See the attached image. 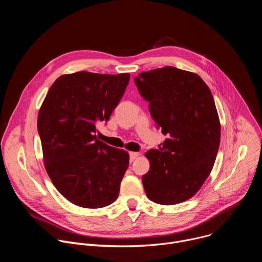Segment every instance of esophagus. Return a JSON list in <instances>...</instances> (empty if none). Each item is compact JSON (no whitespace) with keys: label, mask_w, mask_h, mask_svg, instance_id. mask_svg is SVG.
I'll use <instances>...</instances> for the list:
<instances>
[{"label":"esophagus","mask_w":262,"mask_h":262,"mask_svg":"<svg viewBox=\"0 0 262 262\" xmlns=\"http://www.w3.org/2000/svg\"><path fill=\"white\" fill-rule=\"evenodd\" d=\"M140 156L139 152H129V161L134 162Z\"/></svg>","instance_id":"34e87169"}]
</instances>
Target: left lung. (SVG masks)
Segmentation results:
<instances>
[{
	"instance_id": "left-lung-1",
	"label": "left lung",
	"mask_w": 262,
	"mask_h": 262,
	"mask_svg": "<svg viewBox=\"0 0 262 262\" xmlns=\"http://www.w3.org/2000/svg\"><path fill=\"white\" fill-rule=\"evenodd\" d=\"M149 102L158 128L168 137L146 157L150 169L142 176L147 197L173 205L192 198L213 167L221 126L212 94L196 73L166 66L135 78Z\"/></svg>"
}]
</instances>
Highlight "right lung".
Returning a JSON list of instances; mask_svg holds the SVG:
<instances>
[{
  "instance_id": "1",
  "label": "right lung",
  "mask_w": 262,
  "mask_h": 262,
  "mask_svg": "<svg viewBox=\"0 0 262 262\" xmlns=\"http://www.w3.org/2000/svg\"><path fill=\"white\" fill-rule=\"evenodd\" d=\"M129 73L79 71L59 77L40 107L37 129L47 172L71 203L100 208L113 203L129 164L123 149L96 139L128 85Z\"/></svg>"
}]
</instances>
